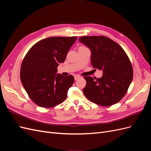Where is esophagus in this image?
<instances>
[{
  "instance_id": "obj_1",
  "label": "esophagus",
  "mask_w": 151,
  "mask_h": 151,
  "mask_svg": "<svg viewBox=\"0 0 151 151\" xmlns=\"http://www.w3.org/2000/svg\"><path fill=\"white\" fill-rule=\"evenodd\" d=\"M79 78H80V77L78 76H74V79L75 80H77V79H79Z\"/></svg>"
}]
</instances>
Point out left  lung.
I'll return each instance as SVG.
<instances>
[{
	"mask_svg": "<svg viewBox=\"0 0 151 151\" xmlns=\"http://www.w3.org/2000/svg\"><path fill=\"white\" fill-rule=\"evenodd\" d=\"M79 41L91 51L93 68L103 70L101 78L86 76V97L103 106L119 102L133 79V68L127 53L115 42L104 36H82Z\"/></svg>",
	"mask_w": 151,
	"mask_h": 151,
	"instance_id": "left-lung-1",
	"label": "left lung"
}]
</instances>
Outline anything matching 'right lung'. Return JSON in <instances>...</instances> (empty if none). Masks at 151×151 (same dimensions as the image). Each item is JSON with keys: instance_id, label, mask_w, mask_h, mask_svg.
<instances>
[{"instance_id": "add662e5", "label": "right lung", "mask_w": 151, "mask_h": 151, "mask_svg": "<svg viewBox=\"0 0 151 151\" xmlns=\"http://www.w3.org/2000/svg\"><path fill=\"white\" fill-rule=\"evenodd\" d=\"M76 40L77 36L47 38L35 43L26 53L21 64V81L39 106L52 108L66 99L74 78L56 73Z\"/></svg>"}]
</instances>
